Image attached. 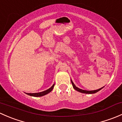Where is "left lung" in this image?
Listing matches in <instances>:
<instances>
[{"label":"left lung","mask_w":122,"mask_h":122,"mask_svg":"<svg viewBox=\"0 0 122 122\" xmlns=\"http://www.w3.org/2000/svg\"><path fill=\"white\" fill-rule=\"evenodd\" d=\"M71 83H72V86H73V88H74L76 90L78 91V92H81V93H86V94H93V93H97V92H98L101 89H102V88H103V87H102V88H99V89H97V90H92V91H87V90H82V89H80V88H78V87H76V86H75V84H74L73 82L72 81V80H71Z\"/></svg>","instance_id":"8db88e82"}]
</instances>
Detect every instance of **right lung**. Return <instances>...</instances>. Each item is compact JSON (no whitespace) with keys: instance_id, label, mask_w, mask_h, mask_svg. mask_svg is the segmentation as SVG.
I'll return each instance as SVG.
<instances>
[{"instance_id":"add662e5","label":"right lung","mask_w":122,"mask_h":122,"mask_svg":"<svg viewBox=\"0 0 122 122\" xmlns=\"http://www.w3.org/2000/svg\"><path fill=\"white\" fill-rule=\"evenodd\" d=\"M54 85H55V84H54L52 86V87H50L49 89L46 90H45V91H44V92H40V93H26V94H27L28 95H29V96H34V97H41V96H45V95H46V94H48L49 93H50V92H51V91L52 90V89H53V88L54 87Z\"/></svg>"}]
</instances>
